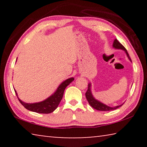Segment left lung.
Instances as JSON below:
<instances>
[{
    "instance_id": "obj_1",
    "label": "left lung",
    "mask_w": 147,
    "mask_h": 147,
    "mask_svg": "<svg viewBox=\"0 0 147 147\" xmlns=\"http://www.w3.org/2000/svg\"><path fill=\"white\" fill-rule=\"evenodd\" d=\"M113 47H114V48L116 49H121V50H123V51H125V53L126 54V55H127L128 59L131 61V58H130V56H129V54L128 53L127 51H126V49L124 48V47L123 45L119 43V41L117 39H115L113 41ZM86 97L87 98V100H88V101L89 105H90L91 107H93L94 109H96V110H98V111H106L114 110V109L119 108V107L122 106L124 104V103H123V104H122L121 105H119V106H117L115 107H110V106L106 105V104H104L103 103H102L101 102L98 101V100H96V99H95L93 97V94H92L91 90V84H88V91H87L86 93Z\"/></svg>"
}]
</instances>
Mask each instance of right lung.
Segmentation results:
<instances>
[{
	"instance_id": "1",
	"label": "right lung",
	"mask_w": 147,
	"mask_h": 147,
	"mask_svg": "<svg viewBox=\"0 0 147 147\" xmlns=\"http://www.w3.org/2000/svg\"><path fill=\"white\" fill-rule=\"evenodd\" d=\"M74 80V78H70L67 79L66 80L63 82L59 86L58 89H57L56 91H55V93L53 94H52L51 96H49V98H47L46 100L41 101L40 102L32 104L26 103L20 100L18 96H17V98H18L19 102H21L22 105H23L26 109H28L30 111L39 113L47 114L52 113L58 108L59 102H60L62 98H63L65 89L66 87L69 85ZM15 92H16V95L17 96V93H16V90H15Z\"/></svg>"
}]
</instances>
